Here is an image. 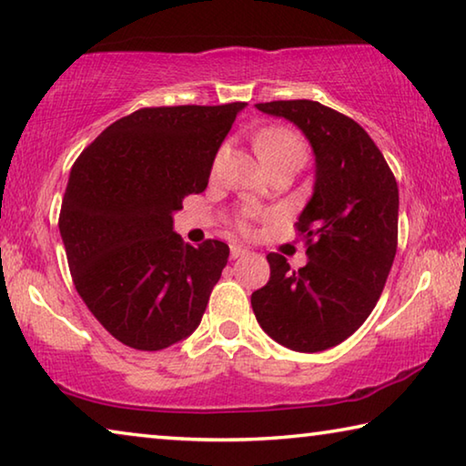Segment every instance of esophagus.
Returning <instances> with one entry per match:
<instances>
[{
	"label": "esophagus",
	"instance_id": "1",
	"mask_svg": "<svg viewBox=\"0 0 466 466\" xmlns=\"http://www.w3.org/2000/svg\"><path fill=\"white\" fill-rule=\"evenodd\" d=\"M248 251H249V249L243 248V246H231V258H233V260H238V258L246 256Z\"/></svg>",
	"mask_w": 466,
	"mask_h": 466
}]
</instances>
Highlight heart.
I'll return each mask as SVG.
<instances>
[{"mask_svg": "<svg viewBox=\"0 0 466 466\" xmlns=\"http://www.w3.org/2000/svg\"><path fill=\"white\" fill-rule=\"evenodd\" d=\"M291 148L303 150V142L297 138L295 134L289 132V129L268 127V129H262V132L256 136V150H258V155H260L262 161H266V158H270L274 155H280V152H285V150H291ZM235 227H238L239 233H249V225L246 218H238Z\"/></svg>", "mask_w": 466, "mask_h": 466, "instance_id": "heart-1", "label": "heart"}]
</instances>
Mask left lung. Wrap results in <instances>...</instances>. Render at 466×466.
Here are the masks:
<instances>
[{
	"mask_svg": "<svg viewBox=\"0 0 466 466\" xmlns=\"http://www.w3.org/2000/svg\"><path fill=\"white\" fill-rule=\"evenodd\" d=\"M301 129L314 152V192L297 218L308 264L268 254L270 280L251 293L262 330L279 345L318 353L360 328L386 285L399 238V186L368 132L316 101L258 103Z\"/></svg>",
	"mask_w": 466,
	"mask_h": 466,
	"instance_id": "8db88e82",
	"label": "left lung"
}]
</instances>
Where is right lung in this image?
Masks as SVG:
<instances>
[{"mask_svg": "<svg viewBox=\"0 0 466 466\" xmlns=\"http://www.w3.org/2000/svg\"><path fill=\"white\" fill-rule=\"evenodd\" d=\"M248 103L152 106L117 119L74 163L59 233L76 291L113 339L161 350L202 322L228 246H187L173 231L183 198L208 186L212 163Z\"/></svg>", "mask_w": 466, "mask_h": 466, "instance_id": "obj_1", "label": "right lung"}]
</instances>
